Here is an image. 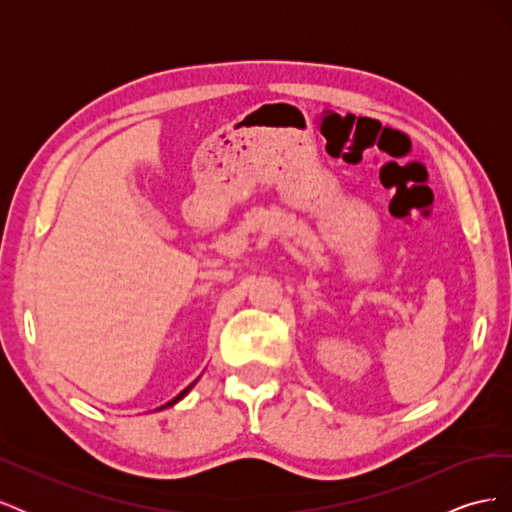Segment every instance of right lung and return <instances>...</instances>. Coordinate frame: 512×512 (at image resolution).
Listing matches in <instances>:
<instances>
[{
    "label": "right lung",
    "instance_id": "obj_1",
    "mask_svg": "<svg viewBox=\"0 0 512 512\" xmlns=\"http://www.w3.org/2000/svg\"><path fill=\"white\" fill-rule=\"evenodd\" d=\"M198 378H200V376H198ZM198 378H196V380H194V382H192V384H190V386H188V389H183V391H181V393H179V395H177V397H175V399H170V401H168V404H164V406H160V408H158V410H166V408H170V406H175V404H177V401H181V399H183V397H185V395H188V393H190V391H192V386H194V384H196V382H198Z\"/></svg>",
    "mask_w": 512,
    "mask_h": 512
}]
</instances>
